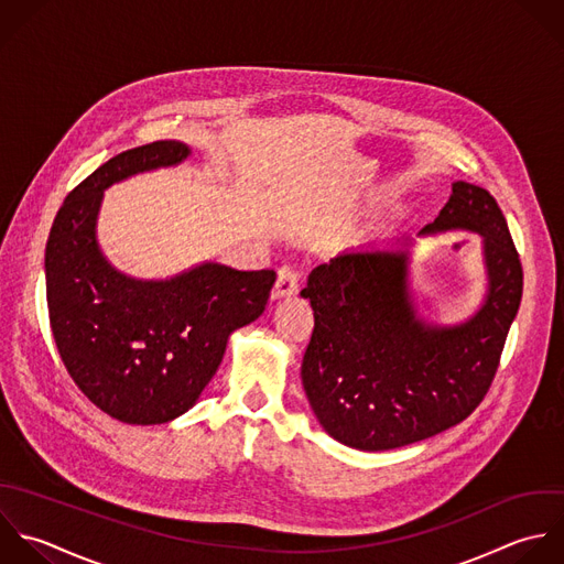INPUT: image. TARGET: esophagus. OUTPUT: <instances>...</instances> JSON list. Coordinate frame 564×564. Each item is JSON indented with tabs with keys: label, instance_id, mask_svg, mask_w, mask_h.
<instances>
[{
	"label": "esophagus",
	"instance_id": "esophagus-1",
	"mask_svg": "<svg viewBox=\"0 0 564 564\" xmlns=\"http://www.w3.org/2000/svg\"><path fill=\"white\" fill-rule=\"evenodd\" d=\"M299 281H301V274L292 268H283L279 270V276H276V283H274V290H272V299H285V296H292L299 292Z\"/></svg>",
	"mask_w": 564,
	"mask_h": 564
}]
</instances>
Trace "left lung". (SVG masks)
Returning a JSON list of instances; mask_svg holds the SVG:
<instances>
[{
  "label": "left lung",
  "instance_id": "left-lung-1",
  "mask_svg": "<svg viewBox=\"0 0 564 564\" xmlns=\"http://www.w3.org/2000/svg\"><path fill=\"white\" fill-rule=\"evenodd\" d=\"M451 230L484 239L488 292L457 325L417 316L409 290L411 243L343 252L312 270L301 296L314 332L301 378L321 426L340 444L380 453L464 422L488 393L523 296V268L497 199L455 182L422 235Z\"/></svg>",
  "mask_w": 564,
  "mask_h": 564
}]
</instances>
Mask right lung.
Listing matches in <instances>:
<instances>
[{"instance_id":"right-lung-1","label":"right lung","mask_w":564,"mask_h":564,"mask_svg":"<svg viewBox=\"0 0 564 564\" xmlns=\"http://www.w3.org/2000/svg\"><path fill=\"white\" fill-rule=\"evenodd\" d=\"M188 155L180 140L113 155L65 197L45 246L47 312L61 360L85 398L124 424H164L186 413L221 365L230 334L263 314L276 279L274 270L206 261L147 281L107 261L96 237L105 188Z\"/></svg>"}]
</instances>
